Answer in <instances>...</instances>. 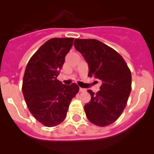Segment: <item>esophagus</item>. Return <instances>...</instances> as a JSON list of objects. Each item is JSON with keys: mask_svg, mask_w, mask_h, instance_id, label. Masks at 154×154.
<instances>
[{"mask_svg": "<svg viewBox=\"0 0 154 154\" xmlns=\"http://www.w3.org/2000/svg\"><path fill=\"white\" fill-rule=\"evenodd\" d=\"M79 92H85V89H83V88H79Z\"/></svg>", "mask_w": 154, "mask_h": 154, "instance_id": "34e87169", "label": "esophagus"}]
</instances>
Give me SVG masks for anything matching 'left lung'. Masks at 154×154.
Listing matches in <instances>:
<instances>
[{
  "label": "left lung",
  "instance_id": "left-lung-1",
  "mask_svg": "<svg viewBox=\"0 0 154 154\" xmlns=\"http://www.w3.org/2000/svg\"><path fill=\"white\" fill-rule=\"evenodd\" d=\"M74 46L89 65V77L102 82L100 90H88L91 100L85 114L98 126L112 124L123 113L131 92L132 75L123 58L109 46L96 39L75 38Z\"/></svg>",
  "mask_w": 154,
  "mask_h": 154
}]
</instances>
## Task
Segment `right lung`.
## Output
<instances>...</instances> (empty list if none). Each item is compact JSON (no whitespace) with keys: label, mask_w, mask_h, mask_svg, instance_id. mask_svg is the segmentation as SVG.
Listing matches in <instances>:
<instances>
[{"label":"right lung","mask_w":154,"mask_h":154,"mask_svg":"<svg viewBox=\"0 0 154 154\" xmlns=\"http://www.w3.org/2000/svg\"><path fill=\"white\" fill-rule=\"evenodd\" d=\"M73 38H55L42 45L25 69L22 92L30 112L48 127L60 124L69 104L79 90L77 84L65 85L57 79Z\"/></svg>","instance_id":"obj_1"}]
</instances>
